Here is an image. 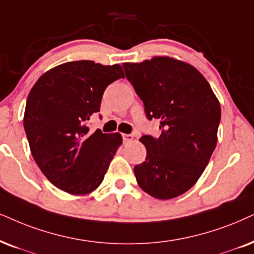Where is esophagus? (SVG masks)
Returning <instances> with one entry per match:
<instances>
[{
	"mask_svg": "<svg viewBox=\"0 0 254 254\" xmlns=\"http://www.w3.org/2000/svg\"><path fill=\"white\" fill-rule=\"evenodd\" d=\"M123 140H124V143H130V142H132V140H133V136H132V134L125 133V134H123Z\"/></svg>",
	"mask_w": 254,
	"mask_h": 254,
	"instance_id": "1",
	"label": "esophagus"
}]
</instances>
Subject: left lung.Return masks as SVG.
Instances as JSON below:
<instances>
[{
	"instance_id": "left-lung-1",
	"label": "left lung",
	"mask_w": 254,
	"mask_h": 254,
	"mask_svg": "<svg viewBox=\"0 0 254 254\" xmlns=\"http://www.w3.org/2000/svg\"><path fill=\"white\" fill-rule=\"evenodd\" d=\"M123 68L146 117L159 120L162 130L158 138H139L146 158L133 169L138 185L153 198L178 197L198 182L216 149L219 101L205 77L183 61L155 56Z\"/></svg>"
}]
</instances>
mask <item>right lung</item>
I'll return each mask as SVG.
<instances>
[{"instance_id":"obj_1","label":"right lung","mask_w":254,"mask_h":254,"mask_svg":"<svg viewBox=\"0 0 254 254\" xmlns=\"http://www.w3.org/2000/svg\"><path fill=\"white\" fill-rule=\"evenodd\" d=\"M124 78L120 64L66 62L44 72L29 92L23 124L35 162L51 184L70 194L95 191L123 138L86 127L107 86Z\"/></svg>"}]
</instances>
